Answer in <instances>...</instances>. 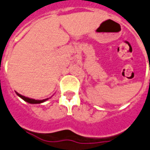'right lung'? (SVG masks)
I'll return each instance as SVG.
<instances>
[{
    "mask_svg": "<svg viewBox=\"0 0 150 150\" xmlns=\"http://www.w3.org/2000/svg\"><path fill=\"white\" fill-rule=\"evenodd\" d=\"M16 94H17V96H19L21 98H23V100L25 101V102H27V103H31V104H40V103H44V102H45V101L48 99V98H46V99H43V100H35V99H33V98H27V97H25V96H22L20 94H18V92H16Z\"/></svg>",
    "mask_w": 150,
    "mask_h": 150,
    "instance_id": "add662e5",
    "label": "right lung"
}]
</instances>
